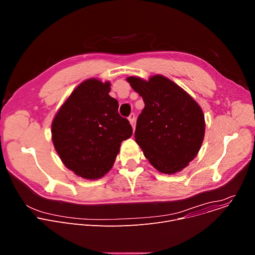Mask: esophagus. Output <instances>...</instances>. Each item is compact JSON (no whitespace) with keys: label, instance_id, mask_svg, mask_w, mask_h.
I'll list each match as a JSON object with an SVG mask.
<instances>
[{"label":"esophagus","instance_id":"obj_1","mask_svg":"<svg viewBox=\"0 0 255 255\" xmlns=\"http://www.w3.org/2000/svg\"><path fill=\"white\" fill-rule=\"evenodd\" d=\"M128 120H129L130 124L134 127V126H135V114H134V113H131L130 116L128 117Z\"/></svg>","mask_w":255,"mask_h":255}]
</instances>
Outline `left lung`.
I'll return each mask as SVG.
<instances>
[{"instance_id": "obj_1", "label": "left lung", "mask_w": 255, "mask_h": 255, "mask_svg": "<svg viewBox=\"0 0 255 255\" xmlns=\"http://www.w3.org/2000/svg\"><path fill=\"white\" fill-rule=\"evenodd\" d=\"M127 82L145 104L135 130V141L145 157L162 173H175L188 166L204 140L201 107L163 76H153L148 82L129 77Z\"/></svg>"}]
</instances>
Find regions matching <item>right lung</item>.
Returning a JSON list of instances; mask_svg holds the SVG:
<instances>
[{
  "label": "right lung",
  "instance_id": "add662e5",
  "mask_svg": "<svg viewBox=\"0 0 255 255\" xmlns=\"http://www.w3.org/2000/svg\"><path fill=\"white\" fill-rule=\"evenodd\" d=\"M111 84L90 79L70 94L55 115L52 142L63 164L88 179L104 176L114 164L132 127L118 113Z\"/></svg>",
  "mask_w": 255,
  "mask_h": 255
}]
</instances>
